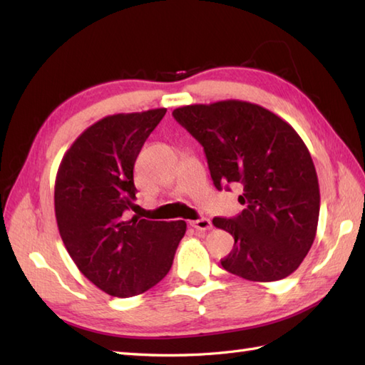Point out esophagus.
Instances as JSON below:
<instances>
[{
	"instance_id": "esophagus-1",
	"label": "esophagus",
	"mask_w": 365,
	"mask_h": 365,
	"mask_svg": "<svg viewBox=\"0 0 365 365\" xmlns=\"http://www.w3.org/2000/svg\"><path fill=\"white\" fill-rule=\"evenodd\" d=\"M190 224L196 230H199V232H205L208 229H212V222H210V220H207V218H200V220H196V221H191Z\"/></svg>"
}]
</instances>
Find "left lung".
Instances as JSON below:
<instances>
[{"instance_id":"1","label":"left lung","mask_w":365,"mask_h":365,"mask_svg":"<svg viewBox=\"0 0 365 365\" xmlns=\"http://www.w3.org/2000/svg\"><path fill=\"white\" fill-rule=\"evenodd\" d=\"M173 115L202 144L215 187L243 190L242 213L213 218L235 240L222 268L252 282L290 276L311 250L320 213L319 177L301 136L243 100L187 105Z\"/></svg>"}]
</instances>
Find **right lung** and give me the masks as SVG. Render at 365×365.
Masks as SVG:
<instances>
[{
  "label": "right lung",
  "mask_w": 365,
  "mask_h": 365,
  "mask_svg": "<svg viewBox=\"0 0 365 365\" xmlns=\"http://www.w3.org/2000/svg\"><path fill=\"white\" fill-rule=\"evenodd\" d=\"M166 108L106 115L75 139L54 182V215L75 265L118 298L157 285L173 267L185 221L130 218L136 187L133 168Z\"/></svg>",
  "instance_id": "right-lung-1"
}]
</instances>
